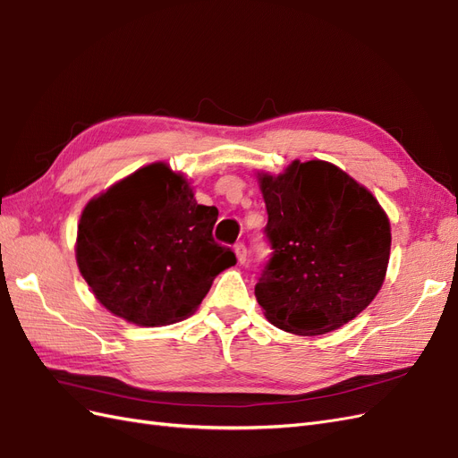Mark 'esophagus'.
I'll return each instance as SVG.
<instances>
[{
	"mask_svg": "<svg viewBox=\"0 0 458 458\" xmlns=\"http://www.w3.org/2000/svg\"><path fill=\"white\" fill-rule=\"evenodd\" d=\"M233 253H235V259H238L240 264H245V260H247V247L243 243H235L233 245Z\"/></svg>",
	"mask_w": 458,
	"mask_h": 458,
	"instance_id": "1",
	"label": "esophagus"
}]
</instances>
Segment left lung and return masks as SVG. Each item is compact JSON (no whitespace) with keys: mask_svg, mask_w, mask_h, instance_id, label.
<instances>
[{"mask_svg":"<svg viewBox=\"0 0 458 458\" xmlns=\"http://www.w3.org/2000/svg\"><path fill=\"white\" fill-rule=\"evenodd\" d=\"M274 249L255 297L293 335L335 331L373 302L390 260V220L377 198L329 161L259 171Z\"/></svg>","mask_w":458,"mask_h":458,"instance_id":"1","label":"left lung"}]
</instances>
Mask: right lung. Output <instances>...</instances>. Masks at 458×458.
<instances>
[{"label":"right lung","instance_id":"1","mask_svg":"<svg viewBox=\"0 0 458 458\" xmlns=\"http://www.w3.org/2000/svg\"><path fill=\"white\" fill-rule=\"evenodd\" d=\"M216 208L199 205L182 173L156 161L81 211L76 260L95 299L140 327L194 314L213 279L235 264L213 240Z\"/></svg>","mask_w":458,"mask_h":458}]
</instances>
